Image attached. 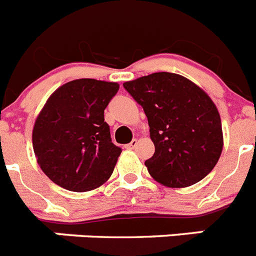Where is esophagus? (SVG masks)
Instances as JSON below:
<instances>
[{
  "instance_id": "esophagus-1",
  "label": "esophagus",
  "mask_w": 256,
  "mask_h": 256,
  "mask_svg": "<svg viewBox=\"0 0 256 256\" xmlns=\"http://www.w3.org/2000/svg\"><path fill=\"white\" fill-rule=\"evenodd\" d=\"M137 144H138V140L133 138L132 141H130V142L128 144V145H126V149H134V148H136V146H137Z\"/></svg>"
}]
</instances>
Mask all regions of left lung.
I'll list each match as a JSON object with an SVG mask.
<instances>
[{
    "instance_id": "left-lung-1",
    "label": "left lung",
    "mask_w": 256,
    "mask_h": 256,
    "mask_svg": "<svg viewBox=\"0 0 256 256\" xmlns=\"http://www.w3.org/2000/svg\"><path fill=\"white\" fill-rule=\"evenodd\" d=\"M123 85L148 116L155 152L145 166L152 178L168 188L190 186L206 178L224 145L220 114L206 92L171 72Z\"/></svg>"
}]
</instances>
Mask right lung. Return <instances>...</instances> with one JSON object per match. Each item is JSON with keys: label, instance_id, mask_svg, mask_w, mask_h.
Here are the masks:
<instances>
[{"label": "right lung", "instance_id": "right-lung-1", "mask_svg": "<svg viewBox=\"0 0 256 256\" xmlns=\"http://www.w3.org/2000/svg\"><path fill=\"white\" fill-rule=\"evenodd\" d=\"M118 90V82L78 78L48 98L32 145L40 168L56 185L82 193L110 178L122 149L111 142L104 114Z\"/></svg>", "mask_w": 256, "mask_h": 256}]
</instances>
